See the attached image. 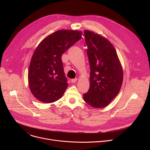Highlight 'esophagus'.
Segmentation results:
<instances>
[{
    "label": "esophagus",
    "mask_w": 150,
    "mask_h": 150,
    "mask_svg": "<svg viewBox=\"0 0 150 150\" xmlns=\"http://www.w3.org/2000/svg\"><path fill=\"white\" fill-rule=\"evenodd\" d=\"M76 81H77V78L72 79H71V82H72V83H75V82Z\"/></svg>",
    "instance_id": "1"
}]
</instances>
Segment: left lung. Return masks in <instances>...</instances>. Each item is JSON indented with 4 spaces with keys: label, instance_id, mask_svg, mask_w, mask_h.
<instances>
[{
    "label": "left lung",
    "instance_id": "8db88e82",
    "mask_svg": "<svg viewBox=\"0 0 150 150\" xmlns=\"http://www.w3.org/2000/svg\"><path fill=\"white\" fill-rule=\"evenodd\" d=\"M90 66V88L83 100L95 108L108 105L119 93L123 81V71L116 52L104 37L84 31Z\"/></svg>",
    "mask_w": 150,
    "mask_h": 150
}]
</instances>
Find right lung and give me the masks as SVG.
I'll use <instances>...</instances> for the list:
<instances>
[{"mask_svg":"<svg viewBox=\"0 0 150 150\" xmlns=\"http://www.w3.org/2000/svg\"><path fill=\"white\" fill-rule=\"evenodd\" d=\"M82 33L57 31L38 45L30 62L28 78L30 89L39 101L50 103L60 99L68 85L62 56L81 39Z\"/></svg>","mask_w":150,"mask_h":150,"instance_id":"1","label":"right lung"}]
</instances>
